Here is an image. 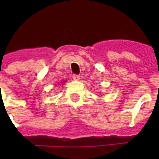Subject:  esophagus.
<instances>
[{
	"label": "esophagus",
	"mask_w": 159,
	"mask_h": 159,
	"mask_svg": "<svg viewBox=\"0 0 159 159\" xmlns=\"http://www.w3.org/2000/svg\"><path fill=\"white\" fill-rule=\"evenodd\" d=\"M72 79H73V80H74L78 81L79 80H80V75H72Z\"/></svg>",
	"instance_id": "esophagus-1"
}]
</instances>
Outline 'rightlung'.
I'll return each mask as SVG.
<instances>
[{
	"label": "right lung",
	"mask_w": 159,
	"mask_h": 159,
	"mask_svg": "<svg viewBox=\"0 0 159 159\" xmlns=\"http://www.w3.org/2000/svg\"><path fill=\"white\" fill-rule=\"evenodd\" d=\"M64 82H65V80H64Z\"/></svg>",
	"instance_id": "obj_1"
}]
</instances>
